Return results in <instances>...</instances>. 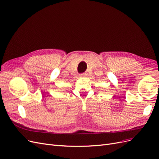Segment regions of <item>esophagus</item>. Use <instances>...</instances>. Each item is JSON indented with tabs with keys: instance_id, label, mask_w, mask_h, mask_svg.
Segmentation results:
<instances>
[{
	"instance_id": "34e87169",
	"label": "esophagus",
	"mask_w": 159,
	"mask_h": 159,
	"mask_svg": "<svg viewBox=\"0 0 159 159\" xmlns=\"http://www.w3.org/2000/svg\"><path fill=\"white\" fill-rule=\"evenodd\" d=\"M85 75H86V74H85V73H82V74H80V75L81 77L85 76Z\"/></svg>"
}]
</instances>
